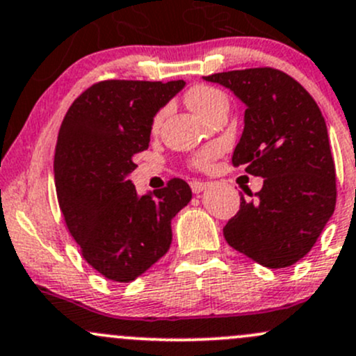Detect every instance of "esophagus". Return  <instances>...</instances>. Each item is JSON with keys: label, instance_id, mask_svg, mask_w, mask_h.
<instances>
[{"label": "esophagus", "instance_id": "obj_1", "mask_svg": "<svg viewBox=\"0 0 356 356\" xmlns=\"http://www.w3.org/2000/svg\"><path fill=\"white\" fill-rule=\"evenodd\" d=\"M207 188H208L207 182H201V181H193V182H191V189H193L194 194L203 193V191L207 189Z\"/></svg>", "mask_w": 356, "mask_h": 356}]
</instances>
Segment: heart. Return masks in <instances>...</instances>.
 I'll return each instance as SVG.
<instances>
[{
    "instance_id": "heart-1",
    "label": "heart",
    "mask_w": 356,
    "mask_h": 356,
    "mask_svg": "<svg viewBox=\"0 0 356 356\" xmlns=\"http://www.w3.org/2000/svg\"><path fill=\"white\" fill-rule=\"evenodd\" d=\"M223 100H227V99H225V95L220 92V90H216L213 87H204V85L193 88L189 92V95H188L189 107L194 112H196L200 118L203 114H207V112L211 109L213 106H216L218 102H223ZM160 119H162V112H160V114H156L153 124H155V126L159 124ZM218 153H220V147H216V145H211V147L203 148L200 153H196V155H194V159H193V163L196 167H201V168L208 167L209 162H211V160L215 159Z\"/></svg>"
}]
</instances>
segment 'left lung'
<instances>
[{
	"label": "left lung",
	"mask_w": 356,
	"mask_h": 356,
	"mask_svg": "<svg viewBox=\"0 0 356 356\" xmlns=\"http://www.w3.org/2000/svg\"><path fill=\"white\" fill-rule=\"evenodd\" d=\"M245 106L235 167L263 177L256 200L223 228L228 245L263 266L288 268L312 249L336 207L327 126L310 93L286 73L250 68L209 74Z\"/></svg>",
	"instance_id": "obj_1"
}]
</instances>
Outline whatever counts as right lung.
I'll list each match as a JSON object with an SVG mask.
<instances>
[{
	"instance_id": "add662e5",
	"label": "right lung",
	"mask_w": 356,
	"mask_h": 356,
	"mask_svg": "<svg viewBox=\"0 0 356 356\" xmlns=\"http://www.w3.org/2000/svg\"><path fill=\"white\" fill-rule=\"evenodd\" d=\"M186 81L107 80L85 90L58 134L54 182L70 234L93 269L129 283L172 244V218L193 197L189 184L140 194L128 175L148 148L153 118Z\"/></svg>"
}]
</instances>
